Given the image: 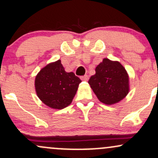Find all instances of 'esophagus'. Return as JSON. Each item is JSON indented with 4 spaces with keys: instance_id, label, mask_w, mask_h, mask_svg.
Wrapping results in <instances>:
<instances>
[{
    "instance_id": "1",
    "label": "esophagus",
    "mask_w": 158,
    "mask_h": 158,
    "mask_svg": "<svg viewBox=\"0 0 158 158\" xmlns=\"http://www.w3.org/2000/svg\"><path fill=\"white\" fill-rule=\"evenodd\" d=\"M88 79H89V77H88V75H85V76H82V77H81V79L82 81H88Z\"/></svg>"
}]
</instances>
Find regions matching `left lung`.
<instances>
[{
    "instance_id": "left-lung-1",
    "label": "left lung",
    "mask_w": 158,
    "mask_h": 158,
    "mask_svg": "<svg viewBox=\"0 0 158 158\" xmlns=\"http://www.w3.org/2000/svg\"><path fill=\"white\" fill-rule=\"evenodd\" d=\"M95 70L88 83L100 102L114 104L128 94V76L120 63L104 59Z\"/></svg>"
}]
</instances>
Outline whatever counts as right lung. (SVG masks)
Wrapping results in <instances>:
<instances>
[{
	"label": "right lung",
	"instance_id": "obj_1",
	"mask_svg": "<svg viewBox=\"0 0 158 158\" xmlns=\"http://www.w3.org/2000/svg\"><path fill=\"white\" fill-rule=\"evenodd\" d=\"M81 81L73 72L67 73L58 60L40 70L35 87L38 97L45 105L62 109L71 103Z\"/></svg>",
	"mask_w": 158,
	"mask_h": 158
}]
</instances>
